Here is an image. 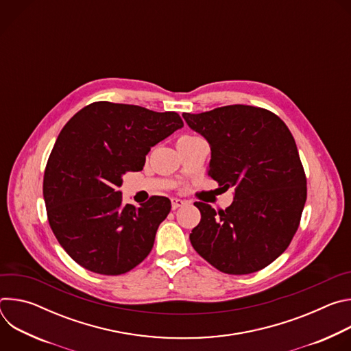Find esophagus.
Instances as JSON below:
<instances>
[{"mask_svg": "<svg viewBox=\"0 0 351 351\" xmlns=\"http://www.w3.org/2000/svg\"><path fill=\"white\" fill-rule=\"evenodd\" d=\"M171 203H172V210H176V208H179V207L184 206V202H183V199L176 198V197H172V198H171Z\"/></svg>", "mask_w": 351, "mask_h": 351, "instance_id": "esophagus-1", "label": "esophagus"}]
</instances>
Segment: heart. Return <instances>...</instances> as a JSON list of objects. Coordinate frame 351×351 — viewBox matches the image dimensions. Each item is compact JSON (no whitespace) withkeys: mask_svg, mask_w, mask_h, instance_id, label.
<instances>
[{"mask_svg":"<svg viewBox=\"0 0 351 351\" xmlns=\"http://www.w3.org/2000/svg\"><path fill=\"white\" fill-rule=\"evenodd\" d=\"M189 137H193V136H187V134H184V136H180V137L178 138V141H180V140H184V138H189Z\"/></svg>","mask_w":351,"mask_h":351,"instance_id":"obj_1","label":"heart"}]
</instances>
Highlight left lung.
I'll list each match as a JSON object with an SVG mask.
<instances>
[{
    "label": "left lung",
    "instance_id": "obj_1",
    "mask_svg": "<svg viewBox=\"0 0 351 351\" xmlns=\"http://www.w3.org/2000/svg\"><path fill=\"white\" fill-rule=\"evenodd\" d=\"M211 145L208 176L234 199L215 211L194 204L202 221L191 230L195 252L221 272L247 275L275 261L298 229L307 199V179L295 141L274 112L226 106L183 114Z\"/></svg>",
    "mask_w": 351,
    "mask_h": 351
}]
</instances>
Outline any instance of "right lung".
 <instances>
[{"label": "right lung", "instance_id": "right-lung-1", "mask_svg": "<svg viewBox=\"0 0 351 351\" xmlns=\"http://www.w3.org/2000/svg\"><path fill=\"white\" fill-rule=\"evenodd\" d=\"M183 126L176 112L97 101L61 130L47 161L43 195L57 240L83 268L122 275L152 252L169 198L123 204L122 175L141 171L149 148Z\"/></svg>", "mask_w": 351, "mask_h": 351}]
</instances>
